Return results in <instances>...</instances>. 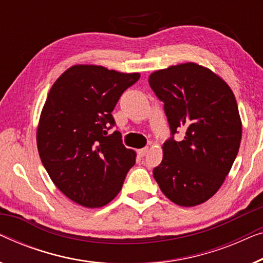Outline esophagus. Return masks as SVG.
Instances as JSON below:
<instances>
[{
	"label": "esophagus",
	"instance_id": "34e87169",
	"mask_svg": "<svg viewBox=\"0 0 263 263\" xmlns=\"http://www.w3.org/2000/svg\"><path fill=\"white\" fill-rule=\"evenodd\" d=\"M138 153L141 155V157H144L148 153V147H144V148H141V149L138 151Z\"/></svg>",
	"mask_w": 263,
	"mask_h": 263
}]
</instances>
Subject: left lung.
<instances>
[{
    "mask_svg": "<svg viewBox=\"0 0 263 263\" xmlns=\"http://www.w3.org/2000/svg\"><path fill=\"white\" fill-rule=\"evenodd\" d=\"M163 103L171 138L153 176L163 195L180 206H195L215 195L237 157L242 124L233 91L209 68L180 64L149 76ZM179 131L181 141L174 140Z\"/></svg>",
    "mask_w": 263,
    "mask_h": 263,
    "instance_id": "obj_1",
    "label": "left lung"
}]
</instances>
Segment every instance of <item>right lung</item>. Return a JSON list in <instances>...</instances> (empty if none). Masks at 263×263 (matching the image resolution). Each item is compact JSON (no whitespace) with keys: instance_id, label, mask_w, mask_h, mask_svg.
Returning <instances> with one entry per match:
<instances>
[{"instance_id":"obj_1","label":"right lung","mask_w":263,"mask_h":263,"mask_svg":"<svg viewBox=\"0 0 263 263\" xmlns=\"http://www.w3.org/2000/svg\"><path fill=\"white\" fill-rule=\"evenodd\" d=\"M139 73L76 65L57 79L36 133L41 162L54 185L85 208L108 204L122 189L135 152L127 149L112 110Z\"/></svg>"}]
</instances>
